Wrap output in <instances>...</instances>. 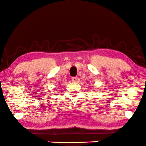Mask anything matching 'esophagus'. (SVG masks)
<instances>
[{"mask_svg":"<svg viewBox=\"0 0 146 146\" xmlns=\"http://www.w3.org/2000/svg\"><path fill=\"white\" fill-rule=\"evenodd\" d=\"M72 82H74V83L76 82L77 81V77H72Z\"/></svg>","mask_w":146,"mask_h":146,"instance_id":"obj_1","label":"esophagus"}]
</instances>
